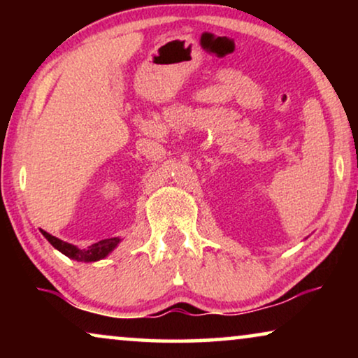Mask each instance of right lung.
<instances>
[{"label":"right lung","instance_id":"right-lung-1","mask_svg":"<svg viewBox=\"0 0 358 358\" xmlns=\"http://www.w3.org/2000/svg\"><path fill=\"white\" fill-rule=\"evenodd\" d=\"M42 234L48 239V243H50L53 248L65 254L66 257L75 259V261H85V262H94V261H99V259H104L107 254L117 246V243L120 241L119 238L102 239V241L91 244L87 249H78L76 246H73V244L62 241V239L52 236V234H48L47 231H42Z\"/></svg>","mask_w":358,"mask_h":358}]
</instances>
